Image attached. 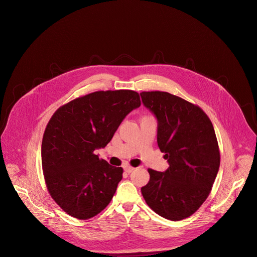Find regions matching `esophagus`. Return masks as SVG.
Returning a JSON list of instances; mask_svg holds the SVG:
<instances>
[{
    "label": "esophagus",
    "mask_w": 257,
    "mask_h": 257,
    "mask_svg": "<svg viewBox=\"0 0 257 257\" xmlns=\"http://www.w3.org/2000/svg\"><path fill=\"white\" fill-rule=\"evenodd\" d=\"M124 170H125V172H127V173L129 174V173H131V172L134 170V168L131 167V166H125V167H124Z\"/></svg>",
    "instance_id": "obj_1"
}]
</instances>
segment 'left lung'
Here are the masks:
<instances>
[{
	"label": "left lung",
	"mask_w": 257,
	"mask_h": 257,
	"mask_svg": "<svg viewBox=\"0 0 257 257\" xmlns=\"http://www.w3.org/2000/svg\"><path fill=\"white\" fill-rule=\"evenodd\" d=\"M140 95L158 119V145L169 163L165 172L149 169L151 178L141 193L155 212L181 221L193 214L210 193L221 161L215 132L196 104L165 91Z\"/></svg>",
	"instance_id": "8db88e82"
}]
</instances>
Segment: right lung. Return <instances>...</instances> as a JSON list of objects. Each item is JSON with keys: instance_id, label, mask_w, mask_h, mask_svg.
Here are the masks:
<instances>
[{"instance_id": "add662e5", "label": "right lung", "mask_w": 257, "mask_h": 257, "mask_svg": "<svg viewBox=\"0 0 257 257\" xmlns=\"http://www.w3.org/2000/svg\"><path fill=\"white\" fill-rule=\"evenodd\" d=\"M140 106L133 90L95 91L60 106L42 142L47 188L56 203L78 219L90 218L111 202L123 169L94 154L111 141L132 109Z\"/></svg>"}]
</instances>
